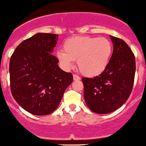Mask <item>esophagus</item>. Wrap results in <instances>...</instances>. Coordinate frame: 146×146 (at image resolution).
<instances>
[{"label":"esophagus","mask_w":146,"mask_h":146,"mask_svg":"<svg viewBox=\"0 0 146 146\" xmlns=\"http://www.w3.org/2000/svg\"><path fill=\"white\" fill-rule=\"evenodd\" d=\"M73 79H74V80L77 81V80H79V79H80L81 78H80V76H78V75L73 74Z\"/></svg>","instance_id":"esophagus-1"}]
</instances>
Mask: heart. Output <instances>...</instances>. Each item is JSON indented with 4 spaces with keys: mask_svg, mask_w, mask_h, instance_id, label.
<instances>
[{
    "mask_svg": "<svg viewBox=\"0 0 146 146\" xmlns=\"http://www.w3.org/2000/svg\"><path fill=\"white\" fill-rule=\"evenodd\" d=\"M63 51L57 53V59L66 70L77 60L81 73L87 76H95L105 70L110 60L113 46L106 37L79 36L66 40Z\"/></svg>",
    "mask_w": 146,
    "mask_h": 146,
    "instance_id": "1",
    "label": "heart"
}]
</instances>
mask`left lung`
<instances>
[{"mask_svg":"<svg viewBox=\"0 0 146 146\" xmlns=\"http://www.w3.org/2000/svg\"><path fill=\"white\" fill-rule=\"evenodd\" d=\"M113 50L104 71L93 78L84 77V98L90 110L109 113L122 106L131 95L134 83V54L122 39L110 36Z\"/></svg>","mask_w":146,"mask_h":146,"instance_id":"1","label":"left lung"}]
</instances>
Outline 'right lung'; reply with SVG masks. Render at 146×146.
I'll list each match as a JSON object with an SVG mask.
<instances>
[{"label":"right lung","mask_w":146,"mask_h":146,"mask_svg":"<svg viewBox=\"0 0 146 146\" xmlns=\"http://www.w3.org/2000/svg\"><path fill=\"white\" fill-rule=\"evenodd\" d=\"M58 35L37 33L23 41L10 60V85L14 99L25 111L45 116L56 110L72 82L71 72L59 67L52 54Z\"/></svg>","instance_id":"1"}]
</instances>
